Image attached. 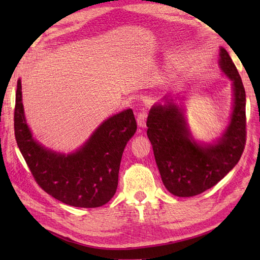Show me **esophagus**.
Wrapping results in <instances>:
<instances>
[{
	"label": "esophagus",
	"mask_w": 260,
	"mask_h": 260,
	"mask_svg": "<svg viewBox=\"0 0 260 260\" xmlns=\"http://www.w3.org/2000/svg\"><path fill=\"white\" fill-rule=\"evenodd\" d=\"M146 117H147V113L145 112V110H143V112H140L139 114H137V117H136L137 125H139L140 127H145Z\"/></svg>",
	"instance_id": "1"
}]
</instances>
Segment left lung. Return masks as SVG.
Segmentation results:
<instances>
[{
	"label": "left lung",
	"mask_w": 260,
	"mask_h": 260,
	"mask_svg": "<svg viewBox=\"0 0 260 260\" xmlns=\"http://www.w3.org/2000/svg\"><path fill=\"white\" fill-rule=\"evenodd\" d=\"M219 64L233 80L235 105L228 128L217 143L201 145L193 141L183 113L172 103L153 106L148 114L147 136L163 184L174 196H198L214 186L235 168L245 150V88L223 48L220 49Z\"/></svg>",
	"instance_id": "1"
}]
</instances>
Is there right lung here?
I'll use <instances>...</instances> for the list:
<instances>
[{
    "instance_id": "right-lung-1",
    "label": "right lung",
    "mask_w": 260,
    "mask_h": 260,
    "mask_svg": "<svg viewBox=\"0 0 260 260\" xmlns=\"http://www.w3.org/2000/svg\"><path fill=\"white\" fill-rule=\"evenodd\" d=\"M137 128L133 110L126 109L105 120L80 150L59 154L33 140L25 123L21 81L14 108V135L31 174L43 191L66 204L98 208L115 194L124 148Z\"/></svg>"
}]
</instances>
